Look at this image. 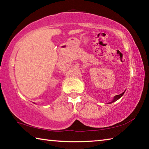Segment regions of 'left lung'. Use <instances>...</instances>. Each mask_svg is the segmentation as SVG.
Returning a JSON list of instances; mask_svg holds the SVG:
<instances>
[{
  "instance_id": "1",
  "label": "left lung",
  "mask_w": 149,
  "mask_h": 149,
  "mask_svg": "<svg viewBox=\"0 0 149 149\" xmlns=\"http://www.w3.org/2000/svg\"><path fill=\"white\" fill-rule=\"evenodd\" d=\"M123 93H124V92L123 93H122V94H120V95H116L115 97H114V99L112 100V101H111V102H109V104H110V103H112V102H115V101H116L117 100H118L120 99V98L122 97V96L123 95Z\"/></svg>"
}]
</instances>
